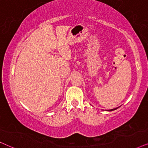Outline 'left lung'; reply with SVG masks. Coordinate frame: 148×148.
<instances>
[{
    "instance_id": "left-lung-1",
    "label": "left lung",
    "mask_w": 148,
    "mask_h": 148,
    "mask_svg": "<svg viewBox=\"0 0 148 148\" xmlns=\"http://www.w3.org/2000/svg\"><path fill=\"white\" fill-rule=\"evenodd\" d=\"M119 107H117V108H112V109H109V110H106L107 111H115V110L117 109V108H118Z\"/></svg>"
}]
</instances>
